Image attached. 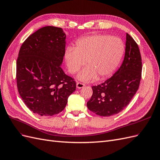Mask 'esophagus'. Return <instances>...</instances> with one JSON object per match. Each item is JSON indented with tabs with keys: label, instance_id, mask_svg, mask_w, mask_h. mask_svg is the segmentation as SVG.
I'll list each match as a JSON object with an SVG mask.
<instances>
[{
	"label": "esophagus",
	"instance_id": "34e87169",
	"mask_svg": "<svg viewBox=\"0 0 160 160\" xmlns=\"http://www.w3.org/2000/svg\"><path fill=\"white\" fill-rule=\"evenodd\" d=\"M84 86H85V85L82 83H81V82H77L76 83V88H78V89L83 88V87H84Z\"/></svg>",
	"mask_w": 160,
	"mask_h": 160
}]
</instances>
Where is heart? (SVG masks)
Returning a JSON list of instances; mask_svg holds the SVG:
<instances>
[{
  "mask_svg": "<svg viewBox=\"0 0 160 160\" xmlns=\"http://www.w3.org/2000/svg\"><path fill=\"white\" fill-rule=\"evenodd\" d=\"M125 52V45L118 37L94 35L79 39L76 47L68 46L65 59L68 70L75 74L86 64L78 75L79 80L88 82L110 76L118 66Z\"/></svg>",
  "mask_w": 160,
  "mask_h": 160,
  "instance_id": "heart-1",
  "label": "heart"
}]
</instances>
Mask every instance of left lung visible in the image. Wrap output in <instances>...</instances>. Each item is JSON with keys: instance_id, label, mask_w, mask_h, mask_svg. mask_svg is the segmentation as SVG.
Returning a JSON list of instances; mask_svg holds the SVG:
<instances>
[{"instance_id": "1", "label": "left lung", "mask_w": 160, "mask_h": 160, "mask_svg": "<svg viewBox=\"0 0 160 160\" xmlns=\"http://www.w3.org/2000/svg\"><path fill=\"white\" fill-rule=\"evenodd\" d=\"M124 60L121 67L104 82L92 87L93 94L87 107L102 117H110L122 111L139 88L142 62L138 44L127 33Z\"/></svg>"}]
</instances>
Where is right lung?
Returning a JSON list of instances; mask_svg holds the SVG:
<instances>
[{
  "mask_svg": "<svg viewBox=\"0 0 160 160\" xmlns=\"http://www.w3.org/2000/svg\"><path fill=\"white\" fill-rule=\"evenodd\" d=\"M66 35L60 27L46 26L22 44L17 61V84L26 106L40 116L62 112L76 82L61 68Z\"/></svg>",
  "mask_w": 160,
  "mask_h": 160,
  "instance_id": "add662e5",
  "label": "right lung"
}]
</instances>
